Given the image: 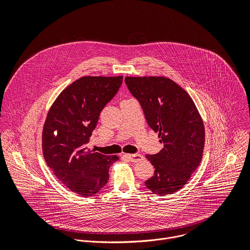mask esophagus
Returning a JSON list of instances; mask_svg holds the SVG:
<instances>
[{
	"label": "esophagus",
	"instance_id": "esophagus-1",
	"mask_svg": "<svg viewBox=\"0 0 250 250\" xmlns=\"http://www.w3.org/2000/svg\"><path fill=\"white\" fill-rule=\"evenodd\" d=\"M125 156L129 159L131 162H138V161H141L144 160V155H141L139 153H136V154H125Z\"/></svg>",
	"mask_w": 250,
	"mask_h": 250
}]
</instances>
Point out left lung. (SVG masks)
I'll list each match as a JSON object with an SVG mask.
<instances>
[{
  "label": "left lung",
  "mask_w": 250,
  "mask_h": 250,
  "mask_svg": "<svg viewBox=\"0 0 250 250\" xmlns=\"http://www.w3.org/2000/svg\"><path fill=\"white\" fill-rule=\"evenodd\" d=\"M125 84L140 103L148 125L164 147L146 157L154 175L146 186L159 196L182 189L198 168L205 146V126L189 94L166 77H125Z\"/></svg>",
  "instance_id": "1"
}]
</instances>
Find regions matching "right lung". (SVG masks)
<instances>
[{"label": "right lung", "mask_w": 250, "mask_h": 250, "mask_svg": "<svg viewBox=\"0 0 250 250\" xmlns=\"http://www.w3.org/2000/svg\"><path fill=\"white\" fill-rule=\"evenodd\" d=\"M123 76H85L65 88L47 113L42 129L44 159L57 179L80 196L97 194L109 180L117 155L87 149L100 114L119 91Z\"/></svg>", "instance_id": "add662e5"}]
</instances>
